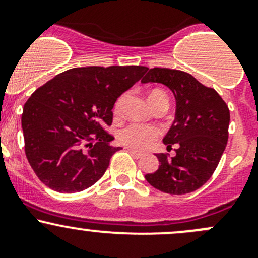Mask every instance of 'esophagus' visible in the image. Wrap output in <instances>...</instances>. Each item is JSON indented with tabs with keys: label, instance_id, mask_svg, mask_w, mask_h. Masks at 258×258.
I'll use <instances>...</instances> for the list:
<instances>
[{
	"label": "esophagus",
	"instance_id": "esophagus-1",
	"mask_svg": "<svg viewBox=\"0 0 258 258\" xmlns=\"http://www.w3.org/2000/svg\"><path fill=\"white\" fill-rule=\"evenodd\" d=\"M126 149L129 150L130 153H132L133 155H134L135 158H140L143 155V153L142 152H138V150H135V149H132V148H126Z\"/></svg>",
	"mask_w": 258,
	"mask_h": 258
}]
</instances>
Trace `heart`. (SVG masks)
<instances>
[{
	"instance_id": "1",
	"label": "heart",
	"mask_w": 258,
	"mask_h": 258,
	"mask_svg": "<svg viewBox=\"0 0 258 258\" xmlns=\"http://www.w3.org/2000/svg\"><path fill=\"white\" fill-rule=\"evenodd\" d=\"M162 95L165 96V94L162 90L154 89V90H152L149 93L148 99H149V101H152L153 99ZM123 100L124 96H121V98H119L116 100L115 106H114V111L115 113H119V110L121 108V104H123ZM158 135H159V130L154 128V126H147L134 123L129 124V125H126L125 128H123L119 132V139L126 147L134 148V149H147L157 139Z\"/></svg>"
}]
</instances>
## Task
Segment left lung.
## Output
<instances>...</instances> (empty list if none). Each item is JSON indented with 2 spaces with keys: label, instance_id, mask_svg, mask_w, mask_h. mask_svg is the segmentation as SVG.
<instances>
[{
  "label": "left lung",
  "instance_id": "1",
  "mask_svg": "<svg viewBox=\"0 0 258 258\" xmlns=\"http://www.w3.org/2000/svg\"><path fill=\"white\" fill-rule=\"evenodd\" d=\"M143 84H163L175 99V118L163 138L177 154H157L159 168L145 174L157 189L187 195L202 187L216 170L228 140L229 110L215 89L202 85L190 74L173 69H148Z\"/></svg>",
  "mask_w": 258,
  "mask_h": 258
}]
</instances>
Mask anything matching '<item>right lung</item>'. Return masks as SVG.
I'll return each instance as SVG.
<instances>
[{
  "label": "right lung",
  "instance_id": "1",
  "mask_svg": "<svg viewBox=\"0 0 258 258\" xmlns=\"http://www.w3.org/2000/svg\"><path fill=\"white\" fill-rule=\"evenodd\" d=\"M144 66H86L58 74L37 89L24 106L25 153L46 187L58 193L81 192L109 167L116 99L132 88Z\"/></svg>",
  "mask_w": 258,
  "mask_h": 258
}]
</instances>
